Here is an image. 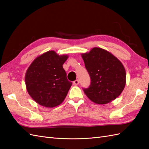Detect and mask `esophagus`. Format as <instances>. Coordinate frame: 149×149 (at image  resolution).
Listing matches in <instances>:
<instances>
[{
  "label": "esophagus",
  "mask_w": 149,
  "mask_h": 149,
  "mask_svg": "<svg viewBox=\"0 0 149 149\" xmlns=\"http://www.w3.org/2000/svg\"><path fill=\"white\" fill-rule=\"evenodd\" d=\"M73 84H74V85H78L79 84V81H78V80H74V81H73Z\"/></svg>",
  "instance_id": "34e87169"
}]
</instances>
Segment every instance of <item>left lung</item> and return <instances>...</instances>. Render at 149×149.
I'll list each match as a JSON object with an SVG mask.
<instances>
[{"instance_id": "8db88e82", "label": "left lung", "mask_w": 149, "mask_h": 149, "mask_svg": "<svg viewBox=\"0 0 149 149\" xmlns=\"http://www.w3.org/2000/svg\"><path fill=\"white\" fill-rule=\"evenodd\" d=\"M91 80L84 93L94 102L104 104L115 100L123 91L126 73L122 62L111 53L95 47L81 54Z\"/></svg>"}]
</instances>
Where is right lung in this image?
<instances>
[{
  "label": "right lung",
  "instance_id": "obj_1",
  "mask_svg": "<svg viewBox=\"0 0 149 149\" xmlns=\"http://www.w3.org/2000/svg\"><path fill=\"white\" fill-rule=\"evenodd\" d=\"M67 55H58L48 51L39 56L28 68L25 81L29 94L37 103L48 108L64 101L72 85L66 77L62 65Z\"/></svg>",
  "mask_w": 149,
  "mask_h": 149
}]
</instances>
